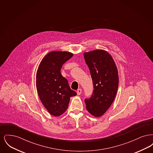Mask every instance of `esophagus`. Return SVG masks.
<instances>
[{
  "mask_svg": "<svg viewBox=\"0 0 153 153\" xmlns=\"http://www.w3.org/2000/svg\"><path fill=\"white\" fill-rule=\"evenodd\" d=\"M82 92V89H79L77 91V95H80Z\"/></svg>",
  "mask_w": 153,
  "mask_h": 153,
  "instance_id": "esophagus-1",
  "label": "esophagus"
}]
</instances>
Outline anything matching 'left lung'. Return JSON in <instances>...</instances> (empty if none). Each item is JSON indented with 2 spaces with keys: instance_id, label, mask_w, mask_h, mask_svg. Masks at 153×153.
<instances>
[{
  "instance_id": "8db88e82",
  "label": "left lung",
  "mask_w": 153,
  "mask_h": 153,
  "mask_svg": "<svg viewBox=\"0 0 153 153\" xmlns=\"http://www.w3.org/2000/svg\"><path fill=\"white\" fill-rule=\"evenodd\" d=\"M84 57L94 87L92 96L85 100L86 108L92 115L101 117L117 95L119 85L117 65L109 53L102 49L84 52Z\"/></svg>"
}]
</instances>
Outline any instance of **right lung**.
<instances>
[{"label":"right lung","instance_id":"obj_1","mask_svg":"<svg viewBox=\"0 0 153 153\" xmlns=\"http://www.w3.org/2000/svg\"><path fill=\"white\" fill-rule=\"evenodd\" d=\"M73 56L69 51H51L42 58L36 71L38 95L45 108L54 117L64 114L71 97L77 95L61 73L62 65Z\"/></svg>","mask_w":153,"mask_h":153}]
</instances>
